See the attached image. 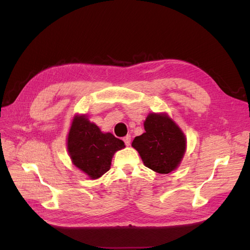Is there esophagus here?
<instances>
[{"instance_id":"34e87169","label":"esophagus","mask_w":250,"mask_h":250,"mask_svg":"<svg viewBox=\"0 0 250 250\" xmlns=\"http://www.w3.org/2000/svg\"><path fill=\"white\" fill-rule=\"evenodd\" d=\"M123 141H124V143H125V145H126V146H129V145H130V142H131L130 135H129V134H127L126 137H124V138H123Z\"/></svg>"}]
</instances>
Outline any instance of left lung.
<instances>
[{"label": "left lung", "instance_id": "obj_1", "mask_svg": "<svg viewBox=\"0 0 250 250\" xmlns=\"http://www.w3.org/2000/svg\"><path fill=\"white\" fill-rule=\"evenodd\" d=\"M144 127L145 132L132 142L144 165L161 174L175 170L186 151L183 131L169 117L156 113H150Z\"/></svg>", "mask_w": 250, "mask_h": 250}]
</instances>
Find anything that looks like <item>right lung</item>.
I'll return each mask as SVG.
<instances>
[{"label":"right lung","instance_id":"add662e5","mask_svg":"<svg viewBox=\"0 0 250 250\" xmlns=\"http://www.w3.org/2000/svg\"><path fill=\"white\" fill-rule=\"evenodd\" d=\"M124 142L111 133H103L84 116L75 117L67 138V150L73 164L93 178H99L110 169L116 151Z\"/></svg>","mask_w":250,"mask_h":250}]
</instances>
